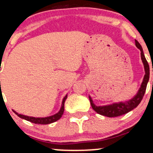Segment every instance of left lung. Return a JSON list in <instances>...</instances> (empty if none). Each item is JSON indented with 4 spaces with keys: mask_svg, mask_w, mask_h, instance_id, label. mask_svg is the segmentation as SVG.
<instances>
[{
    "mask_svg": "<svg viewBox=\"0 0 153 153\" xmlns=\"http://www.w3.org/2000/svg\"><path fill=\"white\" fill-rule=\"evenodd\" d=\"M135 45L137 47H138L141 51V58L143 60V62L145 67V75L144 77L143 83H142L141 87H140V90H139L137 94L134 96L133 99L128 101L125 102H120L118 103H114V104L108 105V106H97L94 104L93 102L92 99L91 97H89L90 99L91 105L92 106L93 109L95 111L97 112L99 114L105 116V117H119V116L128 113L140 104L141 102L142 99H143V96L145 95V91H146V88L147 82H148L149 78H150V68H149L148 62H147L146 58H145V55H144L143 48H142L140 44L138 42L137 40H135Z\"/></svg>",
    "mask_w": 153,
    "mask_h": 153,
    "instance_id": "left-lung-1",
    "label": "left lung"
}]
</instances>
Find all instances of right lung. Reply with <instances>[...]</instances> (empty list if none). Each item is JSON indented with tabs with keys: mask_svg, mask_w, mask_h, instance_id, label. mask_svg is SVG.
<instances>
[{
	"mask_svg": "<svg viewBox=\"0 0 153 153\" xmlns=\"http://www.w3.org/2000/svg\"><path fill=\"white\" fill-rule=\"evenodd\" d=\"M68 97V95H66L65 96V98L63 99L62 101V106H61L60 110L57 114H54L53 116H51V117H45V118H35V117H27V116H24L22 114H19L13 111V112L16 114L18 117H20V118L25 119V120L29 121V122L34 123V124H51V123H53L56 121L59 120V119L61 118L63 114V112H64V105H65V100Z\"/></svg>",
	"mask_w": 153,
	"mask_h": 153,
	"instance_id": "obj_1",
	"label": "right lung"
}]
</instances>
